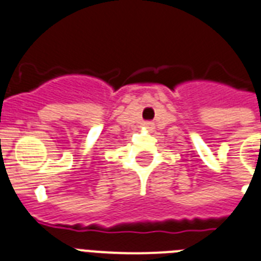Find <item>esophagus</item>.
Returning a JSON list of instances; mask_svg holds the SVG:
<instances>
[{"label":"esophagus","instance_id":"esophagus-1","mask_svg":"<svg viewBox=\"0 0 261 261\" xmlns=\"http://www.w3.org/2000/svg\"><path fill=\"white\" fill-rule=\"evenodd\" d=\"M142 127L146 128V130H152V128H154V123H152V122H143V123H142Z\"/></svg>","mask_w":261,"mask_h":261}]
</instances>
